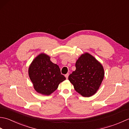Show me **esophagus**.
Here are the masks:
<instances>
[{
    "instance_id": "1",
    "label": "esophagus",
    "mask_w": 129,
    "mask_h": 129,
    "mask_svg": "<svg viewBox=\"0 0 129 129\" xmlns=\"http://www.w3.org/2000/svg\"><path fill=\"white\" fill-rule=\"evenodd\" d=\"M69 73H67V74H65V77H66V78L68 79V76H69Z\"/></svg>"
}]
</instances>
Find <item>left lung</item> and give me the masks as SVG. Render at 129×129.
<instances>
[{
    "mask_svg": "<svg viewBox=\"0 0 129 129\" xmlns=\"http://www.w3.org/2000/svg\"><path fill=\"white\" fill-rule=\"evenodd\" d=\"M75 67V71L68 77L75 90L84 97L95 94L104 79L102 65L94 56L85 53L76 61Z\"/></svg>",
    "mask_w": 129,
    "mask_h": 129,
    "instance_id": "1",
    "label": "left lung"
}]
</instances>
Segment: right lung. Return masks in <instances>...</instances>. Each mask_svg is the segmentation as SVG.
<instances>
[{"instance_id":"right-lung-1","label":"right lung","mask_w":129,"mask_h":129,"mask_svg":"<svg viewBox=\"0 0 129 129\" xmlns=\"http://www.w3.org/2000/svg\"><path fill=\"white\" fill-rule=\"evenodd\" d=\"M29 76L36 91L49 95L58 87L66 78L62 75L57 65L50 61V57L40 54L33 61L29 68Z\"/></svg>"}]
</instances>
